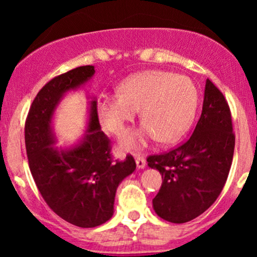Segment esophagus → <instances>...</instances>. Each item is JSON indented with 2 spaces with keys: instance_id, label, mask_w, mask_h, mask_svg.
<instances>
[{
  "instance_id": "34e87169",
  "label": "esophagus",
  "mask_w": 257,
  "mask_h": 257,
  "mask_svg": "<svg viewBox=\"0 0 257 257\" xmlns=\"http://www.w3.org/2000/svg\"><path fill=\"white\" fill-rule=\"evenodd\" d=\"M135 162H137L138 169H144L146 167V161L143 156H135Z\"/></svg>"
}]
</instances>
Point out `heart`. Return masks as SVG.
Returning <instances> with one entry per match:
<instances>
[{
	"instance_id": "b5f03b06",
	"label": "heart",
	"mask_w": 257,
	"mask_h": 257,
	"mask_svg": "<svg viewBox=\"0 0 257 257\" xmlns=\"http://www.w3.org/2000/svg\"><path fill=\"white\" fill-rule=\"evenodd\" d=\"M197 89L185 76L147 70L129 76L117 87V96H102L96 104L98 118L107 132L122 135L140 110L143 125L120 141L123 152L141 150L151 140H179L192 123Z\"/></svg>"
}]
</instances>
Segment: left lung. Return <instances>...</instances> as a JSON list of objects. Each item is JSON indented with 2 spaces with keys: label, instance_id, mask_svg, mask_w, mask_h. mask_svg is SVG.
Returning <instances> with one entry per match:
<instances>
[{
  "label": "left lung",
  "instance_id": "1",
  "mask_svg": "<svg viewBox=\"0 0 257 257\" xmlns=\"http://www.w3.org/2000/svg\"><path fill=\"white\" fill-rule=\"evenodd\" d=\"M233 152L228 104L206 79L202 114L192 137L178 149L147 158L149 167L158 170L163 179L152 199L156 214L169 222L184 223L204 213L226 184Z\"/></svg>",
  "mask_w": 257,
  "mask_h": 257
}]
</instances>
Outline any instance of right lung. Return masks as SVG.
Instances as JSON below:
<instances>
[{"mask_svg":"<svg viewBox=\"0 0 257 257\" xmlns=\"http://www.w3.org/2000/svg\"><path fill=\"white\" fill-rule=\"evenodd\" d=\"M93 65L79 66L53 78L38 91L25 123L29 167L49 208L72 225L90 228L113 215L117 187L134 173L132 156L112 162L110 140L101 132L95 96L88 95L87 129L76 143L55 146L54 114L67 93L93 78Z\"/></svg>","mask_w":257,"mask_h":257,"instance_id":"add662e5","label":"right lung"}]
</instances>
